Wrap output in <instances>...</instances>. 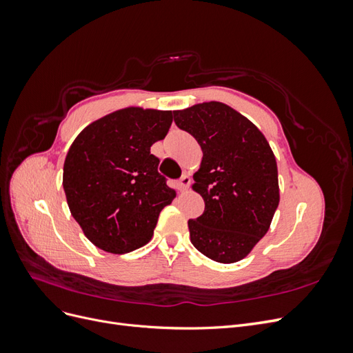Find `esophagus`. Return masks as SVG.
Masks as SVG:
<instances>
[{
    "mask_svg": "<svg viewBox=\"0 0 353 353\" xmlns=\"http://www.w3.org/2000/svg\"><path fill=\"white\" fill-rule=\"evenodd\" d=\"M190 183H191V179H190V176L188 175H183L181 176L179 179H178V188L181 190V191H184V190H187L188 188V185H190Z\"/></svg>",
    "mask_w": 353,
    "mask_h": 353,
    "instance_id": "obj_1",
    "label": "esophagus"
}]
</instances>
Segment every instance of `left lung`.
I'll use <instances>...</instances> for the list:
<instances>
[{"label":"left lung","mask_w":353,"mask_h":353,"mask_svg":"<svg viewBox=\"0 0 353 353\" xmlns=\"http://www.w3.org/2000/svg\"><path fill=\"white\" fill-rule=\"evenodd\" d=\"M174 121L203 152L193 190L205 212L188 221L190 240L212 261L239 262L268 232L279 208L275 156L258 128L223 103L175 110Z\"/></svg>","instance_id":"1"}]
</instances>
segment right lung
I'll return each mask as SVG.
<instances>
[{
    "label": "right lung",
    "mask_w": 353,
    "mask_h": 353,
    "mask_svg": "<svg viewBox=\"0 0 353 353\" xmlns=\"http://www.w3.org/2000/svg\"><path fill=\"white\" fill-rule=\"evenodd\" d=\"M172 119L170 110L126 108L90 123L72 143L63 188L72 216L99 249L123 254L152 240L175 190L157 172L150 147Z\"/></svg>",
    "instance_id": "1"
}]
</instances>
